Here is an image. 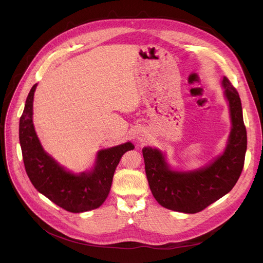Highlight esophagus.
I'll return each mask as SVG.
<instances>
[{
	"label": "esophagus",
	"mask_w": 263,
	"mask_h": 263,
	"mask_svg": "<svg viewBox=\"0 0 263 263\" xmlns=\"http://www.w3.org/2000/svg\"><path fill=\"white\" fill-rule=\"evenodd\" d=\"M137 139L140 140V142H143V141H144V134H143V133L139 134V137H137Z\"/></svg>",
	"instance_id": "34e87169"
}]
</instances>
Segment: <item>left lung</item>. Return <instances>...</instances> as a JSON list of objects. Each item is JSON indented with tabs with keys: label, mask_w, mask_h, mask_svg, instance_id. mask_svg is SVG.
Segmentation results:
<instances>
[{
	"label": "left lung",
	"mask_w": 263,
	"mask_h": 263,
	"mask_svg": "<svg viewBox=\"0 0 263 263\" xmlns=\"http://www.w3.org/2000/svg\"><path fill=\"white\" fill-rule=\"evenodd\" d=\"M220 85L228 103L231 129L224 151L196 170H176L159 148H143L148 183L156 200L164 208L197 213L229 193L242 173L247 147L242 104L238 91L223 77Z\"/></svg>",
	"instance_id": "obj_1"
}]
</instances>
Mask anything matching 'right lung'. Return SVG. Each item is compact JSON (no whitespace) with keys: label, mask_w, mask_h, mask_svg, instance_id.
Here are the masks:
<instances>
[{"label":"right lung","mask_w":263,"mask_h":263,"mask_svg":"<svg viewBox=\"0 0 263 263\" xmlns=\"http://www.w3.org/2000/svg\"><path fill=\"white\" fill-rule=\"evenodd\" d=\"M37 84L27 96L19 123V140L27 176L35 189L61 208L86 212L105 201L121 157L134 149L131 142L98 150L90 170L73 173L50 156L41 145L33 122V101Z\"/></svg>","instance_id":"obj_1"}]
</instances>
